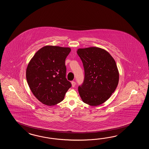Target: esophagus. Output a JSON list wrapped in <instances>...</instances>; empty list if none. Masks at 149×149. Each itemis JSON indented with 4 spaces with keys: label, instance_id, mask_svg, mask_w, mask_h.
<instances>
[{
    "label": "esophagus",
    "instance_id": "1",
    "mask_svg": "<svg viewBox=\"0 0 149 149\" xmlns=\"http://www.w3.org/2000/svg\"><path fill=\"white\" fill-rule=\"evenodd\" d=\"M71 85H72V87H74V86L76 85V82L74 81H72L71 82Z\"/></svg>",
    "mask_w": 149,
    "mask_h": 149
}]
</instances>
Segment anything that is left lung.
I'll return each instance as SVG.
<instances>
[{"label": "left lung", "mask_w": 149, "mask_h": 149, "mask_svg": "<svg viewBox=\"0 0 149 149\" xmlns=\"http://www.w3.org/2000/svg\"><path fill=\"white\" fill-rule=\"evenodd\" d=\"M77 53L85 70L84 83L78 87L80 97L91 106L102 104L110 97L119 82L114 58L107 51L96 47L79 48Z\"/></svg>", "instance_id": "obj_1"}]
</instances>
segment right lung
Returning a JSON list of instances; mask_svg holds the SVG:
<instances>
[{
    "label": "right lung",
    "instance_id": "add662e5",
    "mask_svg": "<svg viewBox=\"0 0 149 149\" xmlns=\"http://www.w3.org/2000/svg\"><path fill=\"white\" fill-rule=\"evenodd\" d=\"M71 48L45 46L38 50L29 63L26 78L35 97L48 106L63 100L71 86L67 80L65 61Z\"/></svg>",
    "mask_w": 149,
    "mask_h": 149
}]
</instances>
